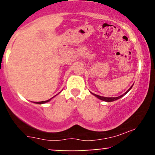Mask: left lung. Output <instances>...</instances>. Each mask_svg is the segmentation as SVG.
Returning a JSON list of instances; mask_svg holds the SVG:
<instances>
[{
    "label": "left lung",
    "mask_w": 155,
    "mask_h": 155,
    "mask_svg": "<svg viewBox=\"0 0 155 155\" xmlns=\"http://www.w3.org/2000/svg\"><path fill=\"white\" fill-rule=\"evenodd\" d=\"M133 85H132V86H131L130 87V88L128 89L127 91L125 92V93H124V94H122V95H121V96H119V97H101V96H99V95H97V94H93V93H92V92H91V93L92 94H93V95H94V96L96 97H97L98 99L101 100V101H106V102H112V101H117V100H118V99H119V98L122 97L124 96V95H125L127 93V92L129 91L130 90L131 88H132Z\"/></svg>",
    "instance_id": "obj_1"
}]
</instances>
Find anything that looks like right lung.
Here are the masks:
<instances>
[{"label": "right lung", "instance_id": "obj_1", "mask_svg": "<svg viewBox=\"0 0 155 155\" xmlns=\"http://www.w3.org/2000/svg\"><path fill=\"white\" fill-rule=\"evenodd\" d=\"M57 95V94H56ZM55 95V96H56ZM55 96H54V97H55ZM53 97H51V98H50L49 100H48V101H41V102H34V104H45V103H47V102H48V101H51V99H52Z\"/></svg>", "mask_w": 155, "mask_h": 155}]
</instances>
